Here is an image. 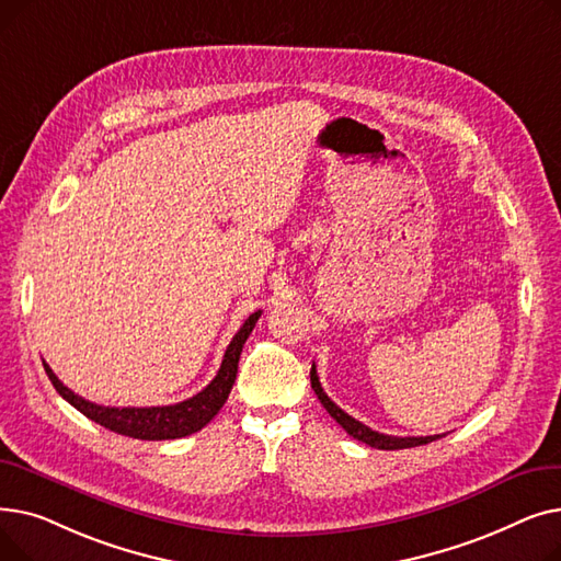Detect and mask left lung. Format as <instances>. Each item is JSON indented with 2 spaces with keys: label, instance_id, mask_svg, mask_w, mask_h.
<instances>
[{
  "label": "left lung",
  "instance_id": "left-lung-1",
  "mask_svg": "<svg viewBox=\"0 0 561 561\" xmlns=\"http://www.w3.org/2000/svg\"><path fill=\"white\" fill-rule=\"evenodd\" d=\"M311 389L316 391L320 404L328 409V414L352 436L362 440V444L370 446V448H377V450H402V448H416V446H425V444H432V440L440 438L444 434H434V436H391V434H379L375 430H370L368 425L359 423L357 419H352L350 414H345V411L341 407H336L328 393L322 391L320 387V379H318V373H316V364L311 366Z\"/></svg>",
  "mask_w": 561,
  "mask_h": 561
}]
</instances>
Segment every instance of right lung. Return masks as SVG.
Listing matches in <instances>:
<instances>
[{
    "mask_svg": "<svg viewBox=\"0 0 561 561\" xmlns=\"http://www.w3.org/2000/svg\"><path fill=\"white\" fill-rule=\"evenodd\" d=\"M261 311H254L243 328L236 332L229 347L225 350V357L220 364L218 375L211 379V385L202 389L197 396L165 407H104L95 404L91 400H83L75 391H70L61 379L54 375V370L43 362L45 373L58 396H64L77 411L85 419L100 423L102 427L117 432L123 436L140 438V440H168V438H182L188 434H195L206 423H211L214 416L220 411V407L227 402L229 391L233 387L236 373H239V359L243 345L254 330Z\"/></svg>",
    "mask_w": 561,
    "mask_h": 561,
    "instance_id": "right-lung-1",
    "label": "right lung"
}]
</instances>
